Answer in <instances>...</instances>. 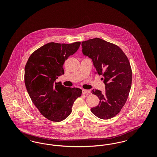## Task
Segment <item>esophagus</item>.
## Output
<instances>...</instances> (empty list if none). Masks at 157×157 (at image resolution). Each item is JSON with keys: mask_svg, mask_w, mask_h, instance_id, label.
Wrapping results in <instances>:
<instances>
[{"mask_svg": "<svg viewBox=\"0 0 157 157\" xmlns=\"http://www.w3.org/2000/svg\"><path fill=\"white\" fill-rule=\"evenodd\" d=\"M90 93L89 90H82V94H88Z\"/></svg>", "mask_w": 157, "mask_h": 157, "instance_id": "1", "label": "esophagus"}]
</instances>
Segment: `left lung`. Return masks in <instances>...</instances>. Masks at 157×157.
Instances as JSON below:
<instances>
[{"label":"left lung","instance_id":"8db88e82","mask_svg":"<svg viewBox=\"0 0 157 157\" xmlns=\"http://www.w3.org/2000/svg\"><path fill=\"white\" fill-rule=\"evenodd\" d=\"M82 47L83 55L92 60L105 85L104 93L92 90L99 103L90 111L99 118H112L124 106L131 90L132 74L129 61L119 46L100 38L83 41Z\"/></svg>","mask_w":157,"mask_h":157}]
</instances>
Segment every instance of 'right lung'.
<instances>
[{"label": "right lung", "mask_w": 157, "mask_h": 157, "mask_svg": "<svg viewBox=\"0 0 157 157\" xmlns=\"http://www.w3.org/2000/svg\"><path fill=\"white\" fill-rule=\"evenodd\" d=\"M80 42L71 44L50 42L32 53L25 67V83L32 102L48 120L60 122L72 112L82 90L56 82L64 74L65 60L79 49Z\"/></svg>", "instance_id": "1"}]
</instances>
